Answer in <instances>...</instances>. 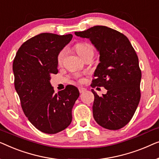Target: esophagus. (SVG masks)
<instances>
[{"label":"esophagus","instance_id":"obj_1","mask_svg":"<svg viewBox=\"0 0 159 159\" xmlns=\"http://www.w3.org/2000/svg\"><path fill=\"white\" fill-rule=\"evenodd\" d=\"M79 92H80V93H84L85 91H86V89L83 88V87H79Z\"/></svg>","mask_w":159,"mask_h":159}]
</instances>
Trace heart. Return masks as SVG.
I'll use <instances>...</instances> for the list:
<instances>
[{
  "instance_id": "b5f03b06",
  "label": "heart",
  "mask_w": 159,
  "mask_h": 159,
  "mask_svg": "<svg viewBox=\"0 0 159 159\" xmlns=\"http://www.w3.org/2000/svg\"><path fill=\"white\" fill-rule=\"evenodd\" d=\"M75 50H76V52L78 55L84 59V58L88 55H93V50L90 44H86V43H81L75 46ZM65 55H66V51L62 50L59 52V54L57 55V62L58 65H61L63 62ZM79 80L80 82H82L84 80V79L82 78H79Z\"/></svg>"
}]
</instances>
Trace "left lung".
<instances>
[{
  "instance_id": "obj_1",
  "label": "left lung",
  "mask_w": 159,
  "mask_h": 159,
  "mask_svg": "<svg viewBox=\"0 0 159 159\" xmlns=\"http://www.w3.org/2000/svg\"><path fill=\"white\" fill-rule=\"evenodd\" d=\"M75 34L88 38L99 52L100 62L91 86L104 87L107 92L99 97L91 89L93 118L106 129L122 128L131 120L140 99L138 55L126 36L107 26H95Z\"/></svg>"
}]
</instances>
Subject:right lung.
I'll list each match as a JSON object with an SVG mask.
<instances>
[{"label":"right lung","mask_w":159,"mask_h":159,"mask_svg":"<svg viewBox=\"0 0 159 159\" xmlns=\"http://www.w3.org/2000/svg\"><path fill=\"white\" fill-rule=\"evenodd\" d=\"M73 35L42 33L26 40L18 50L13 62L14 86L24 113L42 133L55 134L72 121V109L79 97L76 87L68 85L57 93L51 86L57 74L59 52Z\"/></svg>","instance_id":"1"}]
</instances>
